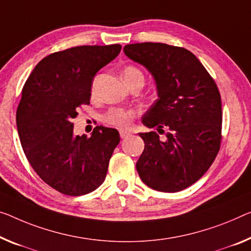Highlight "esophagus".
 Returning a JSON list of instances; mask_svg holds the SVG:
<instances>
[{
	"instance_id": "34e87169",
	"label": "esophagus",
	"mask_w": 251,
	"mask_h": 251,
	"mask_svg": "<svg viewBox=\"0 0 251 251\" xmlns=\"http://www.w3.org/2000/svg\"><path fill=\"white\" fill-rule=\"evenodd\" d=\"M129 136H130V132H128V131H123V130L120 131V137H121L122 139L128 138Z\"/></svg>"
}]
</instances>
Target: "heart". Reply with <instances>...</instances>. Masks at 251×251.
<instances>
[{
    "label": "heart",
    "mask_w": 251,
    "mask_h": 251,
    "mask_svg": "<svg viewBox=\"0 0 251 251\" xmlns=\"http://www.w3.org/2000/svg\"><path fill=\"white\" fill-rule=\"evenodd\" d=\"M123 77H125L126 84L130 83L136 77L144 78L141 71L134 66H128L123 71ZM94 90V87L92 88ZM137 110L132 107H112L103 115V121L107 125L113 126L119 129H128L132 126L134 118L137 117Z\"/></svg>",
    "instance_id": "1"
}]
</instances>
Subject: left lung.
<instances>
[{
  "label": "left lung",
  "mask_w": 251,
  "mask_h": 251,
  "mask_svg": "<svg viewBox=\"0 0 251 251\" xmlns=\"http://www.w3.org/2000/svg\"><path fill=\"white\" fill-rule=\"evenodd\" d=\"M125 53L151 73L158 99L142 118L150 129L139 133L145 149L137 161L142 182L174 193L201 178L221 146V96L214 79L190 50L160 42L125 46Z\"/></svg>",
  "instance_id": "left-lung-1"
}]
</instances>
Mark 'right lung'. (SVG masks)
I'll use <instances>...</instances> for the list:
<instances>
[{"label": "right lung", "instance_id": "right-lung-1", "mask_svg": "<svg viewBox=\"0 0 251 251\" xmlns=\"http://www.w3.org/2000/svg\"><path fill=\"white\" fill-rule=\"evenodd\" d=\"M121 45L79 46L40 60L22 88L17 126L26 159L38 176L65 195L93 192L105 179L120 142L118 130L95 126L75 136L73 119L88 105L92 82L119 55Z\"/></svg>", "mask_w": 251, "mask_h": 251}]
</instances>
